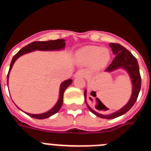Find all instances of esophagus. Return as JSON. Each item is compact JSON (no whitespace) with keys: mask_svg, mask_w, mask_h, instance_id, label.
Returning <instances> with one entry per match:
<instances>
[{"mask_svg":"<svg viewBox=\"0 0 151 151\" xmlns=\"http://www.w3.org/2000/svg\"><path fill=\"white\" fill-rule=\"evenodd\" d=\"M85 76V72L83 70H78V72L76 73L74 75L75 78H78V77H84Z\"/></svg>","mask_w":151,"mask_h":151,"instance_id":"obj_1","label":"esophagus"}]
</instances>
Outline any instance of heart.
Instances as JSON below:
<instances>
[{
    "instance_id": "b5f03b06",
    "label": "heart",
    "mask_w": 151,
    "mask_h": 151,
    "mask_svg": "<svg viewBox=\"0 0 151 151\" xmlns=\"http://www.w3.org/2000/svg\"><path fill=\"white\" fill-rule=\"evenodd\" d=\"M76 60L81 63H91L95 69H101L107 65L110 60V53L107 48L97 46H86L80 49L76 54Z\"/></svg>"
}]
</instances>
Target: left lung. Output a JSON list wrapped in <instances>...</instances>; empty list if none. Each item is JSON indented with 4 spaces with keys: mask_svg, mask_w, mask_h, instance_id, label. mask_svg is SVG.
Instances as JSON below:
<instances>
[{
    "mask_svg": "<svg viewBox=\"0 0 151 151\" xmlns=\"http://www.w3.org/2000/svg\"><path fill=\"white\" fill-rule=\"evenodd\" d=\"M110 47L112 48V51H113V54L116 55V57L113 59V60L112 61L110 66L105 69V72L111 73V72L115 71L118 69H125V71L129 73L131 81H132V96H131L129 102L123 107L121 108L120 110H119L118 111L115 112V113H111V114L104 115V114H101V113H97V112H96L95 110L91 109L88 106L87 103V94H87V91L85 90V93H84V94H85V101L89 110L97 116L102 119H106L116 118V117L120 116L125 114L126 112L129 111L131 108L132 107L136 100L138 98L141 85V78L139 72V66H138V63L135 57L132 54V53L129 50H128L125 47H124L123 46H122L119 44L110 43ZM96 100L97 101V102L100 103L99 99L97 98Z\"/></svg>",
    "mask_w": 151,
    "mask_h": 151,
    "instance_id": "1",
    "label": "left lung"
}]
</instances>
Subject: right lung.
Returning a JSON list of instances; mask_svg holds the SVG:
<instances>
[{"label":"right lung","mask_w":151,"mask_h":151,"mask_svg":"<svg viewBox=\"0 0 151 151\" xmlns=\"http://www.w3.org/2000/svg\"><path fill=\"white\" fill-rule=\"evenodd\" d=\"M66 46V43H65V40L63 39H57V40H51V41H34L32 43H30L29 45H26L24 47H22L19 51L17 53V54L14 55L13 57V60L11 61L10 66V69L8 72L7 75V86H8V79H9V74L11 70L12 67H13V64L15 63V61L18 59L19 57H21L23 54H28L30 52L35 51V50H45V51H47V50H63ZM73 80L71 78L66 80L61 83L60 87V94H59V99L57 101V104L54 105V107H52L50 110L47 112H45L44 113H40V114H32V113H26L27 115L29 116L32 117L35 119H47L48 117L51 116L54 114L57 113L59 111L60 109L61 108L63 104V94L64 91L69 87V85L72 84ZM18 107V106H17Z\"/></svg>","instance_id":"obj_1"}]
</instances>
